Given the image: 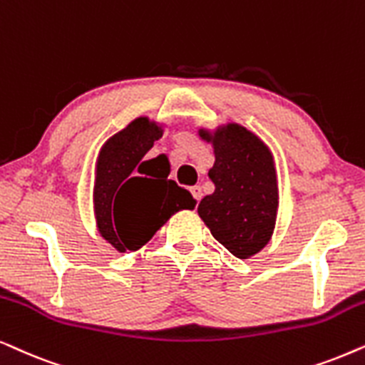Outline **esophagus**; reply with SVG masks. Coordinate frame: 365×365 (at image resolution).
Masks as SVG:
<instances>
[{"instance_id": "1", "label": "esophagus", "mask_w": 365, "mask_h": 365, "mask_svg": "<svg viewBox=\"0 0 365 365\" xmlns=\"http://www.w3.org/2000/svg\"><path fill=\"white\" fill-rule=\"evenodd\" d=\"M190 193L193 195V198H195V202L198 203L202 200V187L200 185H195L190 188Z\"/></svg>"}]
</instances>
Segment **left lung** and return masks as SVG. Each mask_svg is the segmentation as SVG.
<instances>
[{"label":"left lung","mask_w":365,"mask_h":365,"mask_svg":"<svg viewBox=\"0 0 365 365\" xmlns=\"http://www.w3.org/2000/svg\"><path fill=\"white\" fill-rule=\"evenodd\" d=\"M210 140V135L200 132ZM215 163L208 178L215 192L198 205L212 235L237 257L249 259L270 240L279 193L274 158L264 142L240 125H227L213 137Z\"/></svg>","instance_id":"8db88e82"}]
</instances>
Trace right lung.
I'll return each mask as SVG.
<instances>
[{
  "mask_svg": "<svg viewBox=\"0 0 365 365\" xmlns=\"http://www.w3.org/2000/svg\"><path fill=\"white\" fill-rule=\"evenodd\" d=\"M160 137L157 125L138 118L100 152L93 195L96 223L101 237L120 252L140 249L175 212L195 207L190 192L150 167L152 160L143 162Z\"/></svg>",
  "mask_w": 365,
  "mask_h": 365,
  "instance_id": "right-lung-1",
  "label": "right lung"
}]
</instances>
